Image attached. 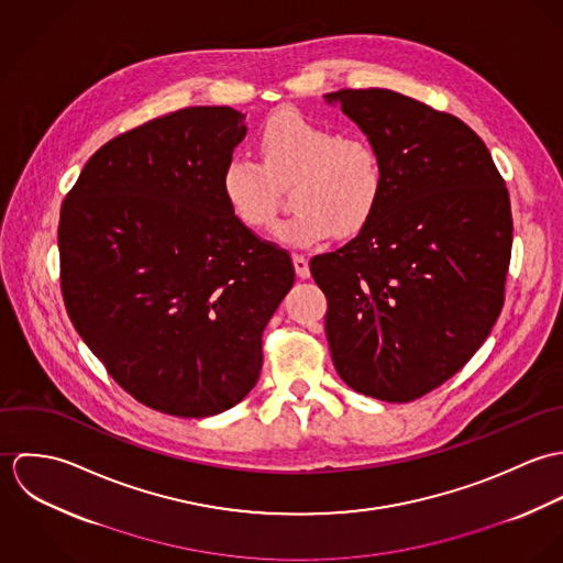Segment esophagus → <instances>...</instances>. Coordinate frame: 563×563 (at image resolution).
<instances>
[{
  "label": "esophagus",
  "mask_w": 563,
  "mask_h": 563,
  "mask_svg": "<svg viewBox=\"0 0 563 563\" xmlns=\"http://www.w3.org/2000/svg\"><path fill=\"white\" fill-rule=\"evenodd\" d=\"M292 264H295V271H297V275H299L301 279H308V277H310V262H308L306 255L295 253V255H292Z\"/></svg>",
  "instance_id": "1"
}]
</instances>
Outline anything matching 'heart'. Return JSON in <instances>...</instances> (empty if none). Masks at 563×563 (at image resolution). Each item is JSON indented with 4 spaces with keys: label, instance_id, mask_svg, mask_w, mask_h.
Segmentation results:
<instances>
[{
    "label": "heart",
    "instance_id": "heart-1",
    "mask_svg": "<svg viewBox=\"0 0 563 563\" xmlns=\"http://www.w3.org/2000/svg\"><path fill=\"white\" fill-rule=\"evenodd\" d=\"M264 164L232 154L221 173L223 197L234 217L251 230H262L277 214V184L297 179L292 206L297 212L273 230L290 246H312L335 234L351 236L373 217L384 195L379 152L360 136L299 112H277L260 136Z\"/></svg>",
    "mask_w": 563,
    "mask_h": 563
}]
</instances>
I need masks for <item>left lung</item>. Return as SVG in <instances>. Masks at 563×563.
<instances>
[{"label":"left lung","instance_id":"1","mask_svg":"<svg viewBox=\"0 0 563 563\" xmlns=\"http://www.w3.org/2000/svg\"><path fill=\"white\" fill-rule=\"evenodd\" d=\"M327 103L357 123L384 164V195L360 234L310 262L327 297L340 379L407 402L451 379L503 308L509 192L457 117L388 88H342Z\"/></svg>","mask_w":563,"mask_h":563}]
</instances>
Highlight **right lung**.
<instances>
[{"mask_svg":"<svg viewBox=\"0 0 563 563\" xmlns=\"http://www.w3.org/2000/svg\"><path fill=\"white\" fill-rule=\"evenodd\" d=\"M244 117L195 106L112 139L60 210L69 319L125 393L179 418L251 393L262 331L295 284L288 253L253 236L221 190Z\"/></svg>","mask_w":563,"mask_h":563,"instance_id":"right-lung-1","label":"right lung"}]
</instances>
